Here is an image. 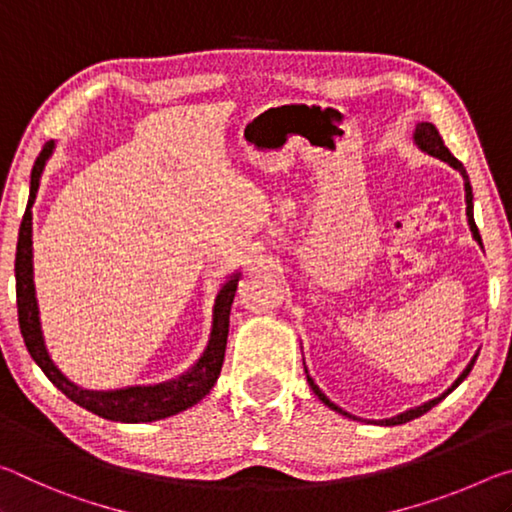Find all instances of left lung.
<instances>
[{
  "label": "left lung",
  "instance_id": "8db88e82",
  "mask_svg": "<svg viewBox=\"0 0 512 512\" xmlns=\"http://www.w3.org/2000/svg\"><path fill=\"white\" fill-rule=\"evenodd\" d=\"M413 142L417 145V149H422L424 154H429V156H433V158H440V161H445L447 165H451L454 167V170H458L460 172V177H463V183H465V204H467V208H465V213H467V224H469V231H472V236H474V240L479 242V247L483 249V242H481V233H479V229H476V222H474V195H472V186H469V177H467V170L463 167V163L458 161V158L449 152V149L445 147V142H442V138H440V133H438V129L433 127L431 122H417L415 124V131H413ZM476 356H479V351H476V354L472 356V360H469V363L465 365V370L458 374V379L449 385V388L442 392V395H438L435 399H429V401H424V404H420V406H415V408H408V410H404V413H399V415H395V417H388V420H379L376 422L374 420V424H381V426H397V424H406V422H410V420H415V417H420V415H424L426 410H431L435 404H440L442 399H445L447 395H451V392H454L460 383H463L465 379H467V374L472 372V367H474V360H476ZM306 370V367H304ZM306 379H308V385H311V390L315 392L317 395V399L322 401L324 406H329L331 410H335V413H340V415H345V417H349V420H358V417H354V415H349L347 410H342L340 406H335L333 401L324 395V392L320 390V385H317L313 379H311V374H308V370H306Z\"/></svg>",
  "mask_w": 512,
  "mask_h": 512
}]
</instances>
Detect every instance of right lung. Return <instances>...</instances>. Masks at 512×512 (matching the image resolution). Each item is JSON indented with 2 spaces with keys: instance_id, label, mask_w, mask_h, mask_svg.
I'll return each instance as SVG.
<instances>
[{
  "instance_id": "1",
  "label": "right lung",
  "mask_w": 512,
  "mask_h": 512,
  "mask_svg": "<svg viewBox=\"0 0 512 512\" xmlns=\"http://www.w3.org/2000/svg\"><path fill=\"white\" fill-rule=\"evenodd\" d=\"M56 142L49 140L43 147V152L36 158V165L31 170V188H29V201L27 211H24L20 236H18V251H15V295H18V322L20 331L27 345L31 358L36 365L45 372V376L52 381L58 390L63 392L67 399L74 404L90 410L104 420L111 422H124V424H140V422H156L165 420L188 410L190 406L199 404L208 392L213 390L217 383V376L222 372L224 363V349H226V335H229V313L233 297H236L238 281L242 272H233L220 283L215 301H213V322L211 333H208L206 349L201 356L192 363L186 372H181L174 379H167L161 383L149 385H127V388L117 390H88L81 388L74 381L58 370L56 363L49 356L43 324H40V308L36 299V283H33V213L31 206L36 201L40 177L54 154Z\"/></svg>"
}]
</instances>
